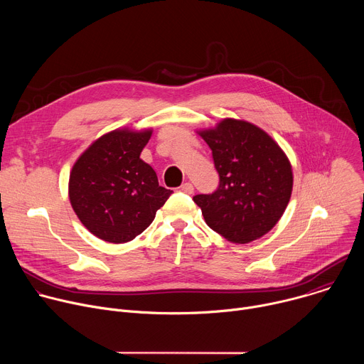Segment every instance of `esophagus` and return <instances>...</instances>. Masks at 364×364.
I'll list each match as a JSON object with an SVG mask.
<instances>
[{"mask_svg":"<svg viewBox=\"0 0 364 364\" xmlns=\"http://www.w3.org/2000/svg\"><path fill=\"white\" fill-rule=\"evenodd\" d=\"M180 191H183V193H186V194H193V193H194V187H193L191 183H184V184H181V187H180Z\"/></svg>","mask_w":364,"mask_h":364,"instance_id":"obj_1","label":"esophagus"}]
</instances>
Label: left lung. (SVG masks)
Listing matches in <instances>:
<instances>
[{
  "instance_id": "8db88e82",
  "label": "left lung",
  "mask_w": 364,
  "mask_h": 364,
  "mask_svg": "<svg viewBox=\"0 0 364 364\" xmlns=\"http://www.w3.org/2000/svg\"><path fill=\"white\" fill-rule=\"evenodd\" d=\"M197 134L210 146L220 177L215 193L193 197L207 226L237 245L262 237L291 198L294 176L287 154L269 134L243 119L225 118Z\"/></svg>"
}]
</instances>
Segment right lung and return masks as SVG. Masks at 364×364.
I'll list each match as a JSON object with an SVG mask.
<instances>
[{
	"instance_id": "1",
	"label": "right lung",
	"mask_w": 364,
	"mask_h": 364,
	"mask_svg": "<svg viewBox=\"0 0 364 364\" xmlns=\"http://www.w3.org/2000/svg\"><path fill=\"white\" fill-rule=\"evenodd\" d=\"M152 128H118L95 139L76 160L69 177V200L82 225L96 237L125 243L141 235L171 190L159 184L139 155Z\"/></svg>"
}]
</instances>
